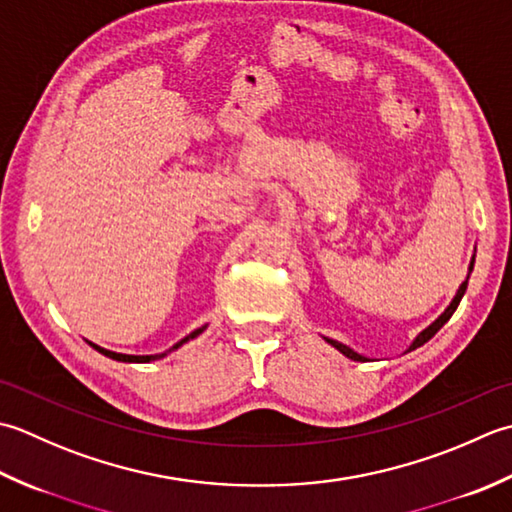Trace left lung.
Here are the masks:
<instances>
[{
    "label": "left lung",
    "mask_w": 512,
    "mask_h": 512,
    "mask_svg": "<svg viewBox=\"0 0 512 512\" xmlns=\"http://www.w3.org/2000/svg\"><path fill=\"white\" fill-rule=\"evenodd\" d=\"M473 265H475V256H473V260H471V267H468V271H473ZM466 285H468V280H464V283L460 285V289H457V294H455V298H453V302H451V305H448L446 307V311H444V314L440 316V318H437L435 322H433V325L431 327H426L422 333H420V336H417L415 340H413V344H411V347H409V351H413V349H417V347H422V344L424 342H429L433 336H435V333L437 331H440L444 325H446V322H448V318H451L453 314H455V309H457V305H460V300H462V296H464V291H466ZM329 344H331V347H336L340 353H342V356H347V358H351V360H356V362H364V360H367V358H364V356H360V353H356V351H353V349H349L347 347V344H342V342H336V340H331V338H325Z\"/></svg>",
    "instance_id": "left-lung-1"
}]
</instances>
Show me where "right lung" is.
Segmentation results:
<instances>
[{
    "instance_id": "1",
    "label": "right lung",
    "mask_w": 512,
    "mask_h": 512,
    "mask_svg": "<svg viewBox=\"0 0 512 512\" xmlns=\"http://www.w3.org/2000/svg\"><path fill=\"white\" fill-rule=\"evenodd\" d=\"M203 329H205V327L192 331L190 336L183 338L181 342H176L172 349H179L183 342H187L190 338H196L198 333H201ZM90 344H92V342H90ZM92 347H95L99 353H103V356H108V358H112V360H119V362H150V360H159V358H163V356H168V353H159V356H125V353H114V351H108V349H103V347H97V344H92ZM172 349H170V351H172Z\"/></svg>"
}]
</instances>
